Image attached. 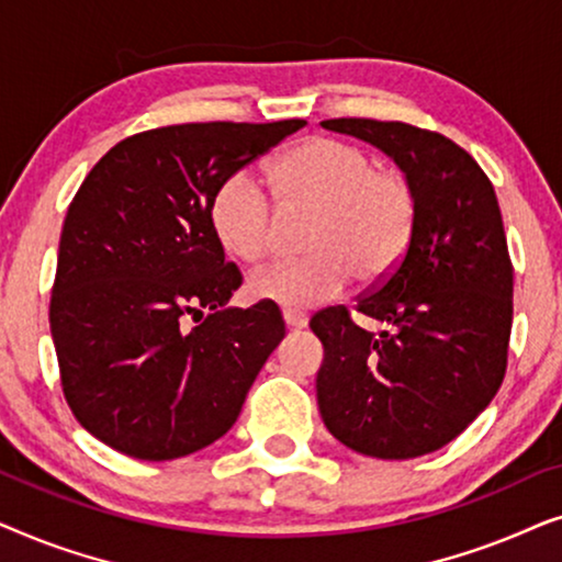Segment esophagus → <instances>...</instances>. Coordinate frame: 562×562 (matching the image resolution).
I'll return each mask as SVG.
<instances>
[{
    "instance_id": "obj_1",
    "label": "esophagus",
    "mask_w": 562,
    "mask_h": 562,
    "mask_svg": "<svg viewBox=\"0 0 562 562\" xmlns=\"http://www.w3.org/2000/svg\"><path fill=\"white\" fill-rule=\"evenodd\" d=\"M283 322H286V327L291 329H302L306 327V314L304 312H296V310H283Z\"/></svg>"
}]
</instances>
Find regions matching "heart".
Segmentation results:
<instances>
[{
  "label": "heart",
  "instance_id": "b5f03b06",
  "mask_svg": "<svg viewBox=\"0 0 562 562\" xmlns=\"http://www.w3.org/2000/svg\"><path fill=\"white\" fill-rule=\"evenodd\" d=\"M281 210H312L302 258L276 260L248 279V294L286 310L327 302L360 281H381L402 263L417 229V194L404 173L375 168L358 145L304 137L266 168ZM210 227L220 248L258 263L271 248L273 212L250 173H229L210 199Z\"/></svg>",
  "mask_w": 562,
  "mask_h": 562
}]
</instances>
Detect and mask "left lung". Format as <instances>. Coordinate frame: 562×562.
<instances>
[{"instance_id":"1","label":"left lung","mask_w":562,"mask_h":562,"mask_svg":"<svg viewBox=\"0 0 562 562\" xmlns=\"http://www.w3.org/2000/svg\"><path fill=\"white\" fill-rule=\"evenodd\" d=\"M322 127L375 145L417 194L412 245L356 310L373 335L329 306L310 322L325 360L317 404L329 432L360 456L419 458L440 450L491 404L506 373L514 271L494 187L440 133L360 117Z\"/></svg>"}]
</instances>
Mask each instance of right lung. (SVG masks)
I'll return each mask as SVG.
<instances>
[{
  "instance_id": "1",
  "label": "right lung",
  "mask_w": 562,
  "mask_h": 562,
  "mask_svg": "<svg viewBox=\"0 0 562 562\" xmlns=\"http://www.w3.org/2000/svg\"><path fill=\"white\" fill-rule=\"evenodd\" d=\"M304 120L137 133L68 206L50 296L60 386L79 425L137 460L220 440L283 340L279 306H227L243 283L210 227L214 189ZM200 322L188 327V319Z\"/></svg>"
}]
</instances>
